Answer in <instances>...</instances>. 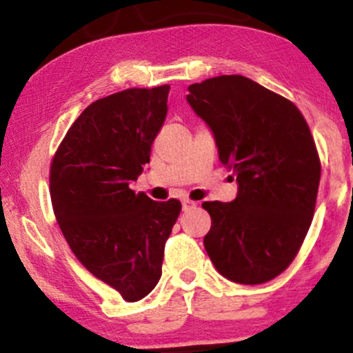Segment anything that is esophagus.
<instances>
[{"instance_id":"1","label":"esophagus","mask_w":353,"mask_h":353,"mask_svg":"<svg viewBox=\"0 0 353 353\" xmlns=\"http://www.w3.org/2000/svg\"><path fill=\"white\" fill-rule=\"evenodd\" d=\"M196 202H192V201H189V199H184L182 201V210H184V212H188V210H192V209H196Z\"/></svg>"}]
</instances>
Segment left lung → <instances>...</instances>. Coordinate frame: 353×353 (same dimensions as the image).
<instances>
[{
    "label": "left lung",
    "instance_id": "8db88e82",
    "mask_svg": "<svg viewBox=\"0 0 353 353\" xmlns=\"http://www.w3.org/2000/svg\"><path fill=\"white\" fill-rule=\"evenodd\" d=\"M188 103L209 125L219 159L237 177L232 202H204V247L217 272L255 285L282 274L314 217L320 161L295 104L245 76L190 84Z\"/></svg>",
    "mask_w": 353,
    "mask_h": 353
}]
</instances>
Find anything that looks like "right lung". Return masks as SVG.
Instances as JSON below:
<instances>
[{
	"instance_id": "add662e5",
	"label": "right lung",
	"mask_w": 353,
	"mask_h": 353,
	"mask_svg": "<svg viewBox=\"0 0 353 353\" xmlns=\"http://www.w3.org/2000/svg\"><path fill=\"white\" fill-rule=\"evenodd\" d=\"M169 86L132 88L81 112L51 163L50 192L78 261L124 301L144 299L163 274L164 245L181 202L129 188L149 163L168 114Z\"/></svg>"
}]
</instances>
